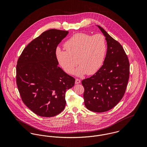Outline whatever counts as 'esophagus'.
I'll list each match as a JSON object with an SVG mask.
<instances>
[{"label":"esophagus","mask_w":147,"mask_h":147,"mask_svg":"<svg viewBox=\"0 0 147 147\" xmlns=\"http://www.w3.org/2000/svg\"><path fill=\"white\" fill-rule=\"evenodd\" d=\"M80 83H81L80 80H79V79H76L75 80V84H80Z\"/></svg>","instance_id":"1"}]
</instances>
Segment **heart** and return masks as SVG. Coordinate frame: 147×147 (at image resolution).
Segmentation results:
<instances>
[{
	"mask_svg": "<svg viewBox=\"0 0 147 147\" xmlns=\"http://www.w3.org/2000/svg\"><path fill=\"white\" fill-rule=\"evenodd\" d=\"M66 50H55L56 59L67 74H71L78 63L80 65L73 74L78 76L92 75L101 67L106 52L105 37L101 34L93 36L79 33L73 35L64 43Z\"/></svg>",
	"mask_w": 147,
	"mask_h": 147,
	"instance_id": "heart-1",
	"label": "heart"
}]
</instances>
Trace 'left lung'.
<instances>
[{
	"mask_svg": "<svg viewBox=\"0 0 147 147\" xmlns=\"http://www.w3.org/2000/svg\"><path fill=\"white\" fill-rule=\"evenodd\" d=\"M105 37L107 52L102 67L92 76L84 79V104L92 111H107L124 96L129 74V64L122 45L99 25Z\"/></svg>",
	"mask_w": 147,
	"mask_h": 147,
	"instance_id": "8db88e82",
	"label": "left lung"
}]
</instances>
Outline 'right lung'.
I'll return each mask as SVG.
<instances>
[{
    "label": "right lung",
    "mask_w": 147,
    "mask_h": 147,
    "mask_svg": "<svg viewBox=\"0 0 147 147\" xmlns=\"http://www.w3.org/2000/svg\"><path fill=\"white\" fill-rule=\"evenodd\" d=\"M68 31L47 30L24 49L16 65V83L21 99L36 114L51 117L65 106V92L75 79L58 65L55 50Z\"/></svg>",
    "instance_id": "add662e5"
}]
</instances>
